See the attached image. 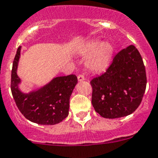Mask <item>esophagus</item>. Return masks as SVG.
Masks as SVG:
<instances>
[{
	"label": "esophagus",
	"mask_w": 158,
	"mask_h": 158,
	"mask_svg": "<svg viewBox=\"0 0 158 158\" xmlns=\"http://www.w3.org/2000/svg\"><path fill=\"white\" fill-rule=\"evenodd\" d=\"M78 80H79V82H82L83 81V80H85V78H84V76H83V75H79V76H78Z\"/></svg>",
	"instance_id": "esophagus-1"
}]
</instances>
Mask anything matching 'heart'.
<instances>
[{
    "label": "heart",
    "mask_w": 158,
    "mask_h": 158,
    "mask_svg": "<svg viewBox=\"0 0 158 158\" xmlns=\"http://www.w3.org/2000/svg\"><path fill=\"white\" fill-rule=\"evenodd\" d=\"M77 52L87 57L86 65L93 71H103L109 67L114 53V47L110 42L101 40H92L80 45Z\"/></svg>",
    "instance_id": "b5f03b06"
}]
</instances>
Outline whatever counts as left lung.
Wrapping results in <instances>:
<instances>
[{
	"label": "left lung",
	"instance_id": "left-lung-1",
	"mask_svg": "<svg viewBox=\"0 0 158 158\" xmlns=\"http://www.w3.org/2000/svg\"><path fill=\"white\" fill-rule=\"evenodd\" d=\"M145 67L139 51L130 45L114 57L106 73L91 81L92 104L105 118H118L134 112L146 89Z\"/></svg>",
	"mask_w": 158,
	"mask_h": 158
}]
</instances>
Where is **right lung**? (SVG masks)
I'll return each instance as SVG.
<instances>
[{
  "mask_svg": "<svg viewBox=\"0 0 158 158\" xmlns=\"http://www.w3.org/2000/svg\"><path fill=\"white\" fill-rule=\"evenodd\" d=\"M21 48L19 47L13 62L11 92L17 106L26 118L40 125H54L69 114L70 98L78 83L75 75L58 76L40 88L27 93L22 92L18 75Z\"/></svg>",
  "mask_w": 158,
  "mask_h": 158,
  "instance_id": "right-lung-1",
  "label": "right lung"
}]
</instances>
